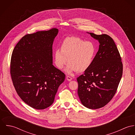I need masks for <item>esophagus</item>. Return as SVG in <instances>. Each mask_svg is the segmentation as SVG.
I'll return each mask as SVG.
<instances>
[{"mask_svg":"<svg viewBox=\"0 0 135 135\" xmlns=\"http://www.w3.org/2000/svg\"><path fill=\"white\" fill-rule=\"evenodd\" d=\"M66 79L68 80V81H71L72 80V78L69 76H66Z\"/></svg>","mask_w":135,"mask_h":135,"instance_id":"esophagus-1","label":"esophagus"}]
</instances>
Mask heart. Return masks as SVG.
<instances>
[{
    "mask_svg": "<svg viewBox=\"0 0 135 135\" xmlns=\"http://www.w3.org/2000/svg\"><path fill=\"white\" fill-rule=\"evenodd\" d=\"M96 47L91 41L77 37H68L61 45V50L55 52V63L59 69H63L68 62L65 69L68 74L74 72H83L91 65L96 54Z\"/></svg>",
    "mask_w": 135,
    "mask_h": 135,
    "instance_id": "1",
    "label": "heart"
}]
</instances>
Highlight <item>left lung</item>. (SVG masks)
I'll use <instances>...</instances> for the list:
<instances>
[{"label":"left lung","instance_id":"left-lung-1","mask_svg":"<svg viewBox=\"0 0 135 135\" xmlns=\"http://www.w3.org/2000/svg\"><path fill=\"white\" fill-rule=\"evenodd\" d=\"M87 33L100 45L90 66L77 78V93L84 106L97 109L105 106L114 96L122 76L123 64L110 36Z\"/></svg>","mask_w":135,"mask_h":135}]
</instances>
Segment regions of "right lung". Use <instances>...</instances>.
<instances>
[{"mask_svg":"<svg viewBox=\"0 0 135 135\" xmlns=\"http://www.w3.org/2000/svg\"><path fill=\"white\" fill-rule=\"evenodd\" d=\"M59 30L39 31L23 36L15 47L10 74L18 95L31 107L43 110L55 100L65 74L52 64V45Z\"/></svg>","mask_w":135,"mask_h":135,"instance_id":"right-lung-1","label":"right lung"}]
</instances>
